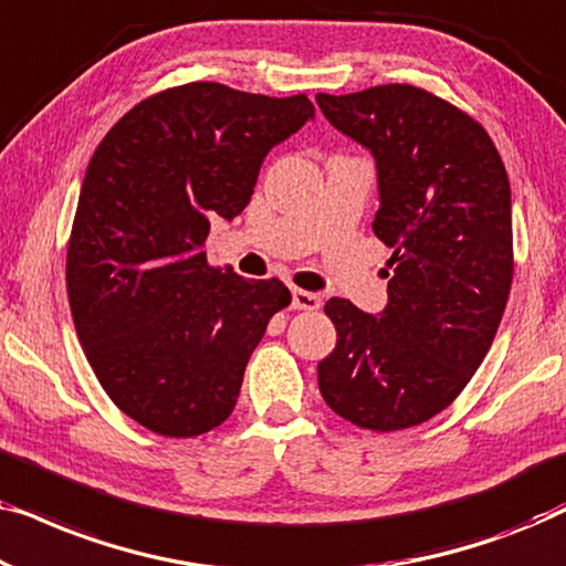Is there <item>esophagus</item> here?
<instances>
[{"label":"esophagus","instance_id":"obj_1","mask_svg":"<svg viewBox=\"0 0 566 566\" xmlns=\"http://www.w3.org/2000/svg\"><path fill=\"white\" fill-rule=\"evenodd\" d=\"M293 308H298V312H316V308L322 306V298L316 296V293H308L304 289H293Z\"/></svg>","mask_w":566,"mask_h":566}]
</instances>
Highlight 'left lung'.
Segmentation results:
<instances>
[{
	"instance_id": "1",
	"label": "left lung",
	"mask_w": 566,
	"mask_h": 566,
	"mask_svg": "<svg viewBox=\"0 0 566 566\" xmlns=\"http://www.w3.org/2000/svg\"><path fill=\"white\" fill-rule=\"evenodd\" d=\"M337 130L378 167L374 231L391 258L384 316L329 298L337 345L319 363L329 409L363 430L428 422L490 353L513 285V200L479 120L412 84L316 95Z\"/></svg>"
}]
</instances>
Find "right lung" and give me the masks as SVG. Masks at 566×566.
Listing matches in <instances>:
<instances>
[{
  "label": "right lung",
  "mask_w": 566,
  "mask_h": 566,
  "mask_svg": "<svg viewBox=\"0 0 566 566\" xmlns=\"http://www.w3.org/2000/svg\"><path fill=\"white\" fill-rule=\"evenodd\" d=\"M304 92L219 82L161 90L92 154L66 247L76 337L113 405L165 438L219 428L247 360L291 304L283 281L208 265L211 219L250 203L268 151L304 126Z\"/></svg>",
  "instance_id": "1"
}]
</instances>
